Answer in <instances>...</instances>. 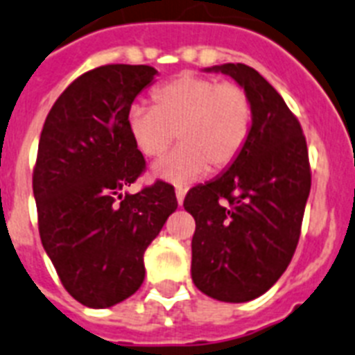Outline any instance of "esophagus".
Here are the masks:
<instances>
[{
  "label": "esophagus",
  "mask_w": 355,
  "mask_h": 355,
  "mask_svg": "<svg viewBox=\"0 0 355 355\" xmlns=\"http://www.w3.org/2000/svg\"><path fill=\"white\" fill-rule=\"evenodd\" d=\"M186 191H187V189L184 186H177V187H175V195H177L178 205H182L184 196H186Z\"/></svg>",
  "instance_id": "34e87169"
}]
</instances>
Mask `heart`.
I'll use <instances>...</instances> for the list:
<instances>
[{
	"instance_id": "heart-1",
	"label": "heart",
	"mask_w": 355,
	"mask_h": 355,
	"mask_svg": "<svg viewBox=\"0 0 355 355\" xmlns=\"http://www.w3.org/2000/svg\"><path fill=\"white\" fill-rule=\"evenodd\" d=\"M155 106L132 104L126 128L144 157H159L173 141L182 144L153 164L155 177L191 182L207 169L229 168L245 148L252 103L243 86L198 73H180L153 92Z\"/></svg>"
}]
</instances>
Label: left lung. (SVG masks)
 <instances>
[{"mask_svg":"<svg viewBox=\"0 0 355 355\" xmlns=\"http://www.w3.org/2000/svg\"><path fill=\"white\" fill-rule=\"evenodd\" d=\"M211 70L245 88L252 126L227 171L184 198L196 223L191 276L207 296L243 303L267 293L293 260L311 193V164L300 121L254 68L225 62Z\"/></svg>","mask_w":355,"mask_h":355,"instance_id":"obj_1","label":"left lung"}]
</instances>
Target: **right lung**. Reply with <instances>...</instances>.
<instances>
[{
    "label": "right lung",
    "instance_id": "1",
    "mask_svg": "<svg viewBox=\"0 0 355 355\" xmlns=\"http://www.w3.org/2000/svg\"><path fill=\"white\" fill-rule=\"evenodd\" d=\"M157 73L146 64L86 71L59 95L41 132L32 175L41 243L62 287L90 309L139 291L144 251L178 205L162 180L121 195L146 169L126 112Z\"/></svg>",
    "mask_w": 355,
    "mask_h": 355
}]
</instances>
